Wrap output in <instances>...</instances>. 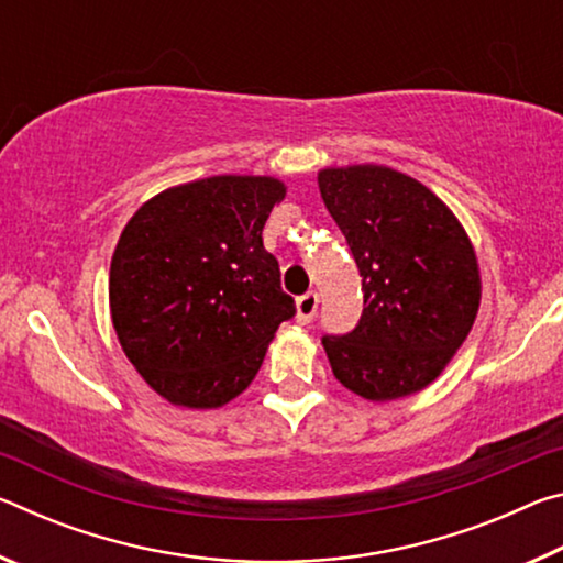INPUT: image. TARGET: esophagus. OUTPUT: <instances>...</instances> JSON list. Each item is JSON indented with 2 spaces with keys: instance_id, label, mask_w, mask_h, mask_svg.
Wrapping results in <instances>:
<instances>
[{
  "instance_id": "esophagus-1",
  "label": "esophagus",
  "mask_w": 563,
  "mask_h": 563,
  "mask_svg": "<svg viewBox=\"0 0 563 563\" xmlns=\"http://www.w3.org/2000/svg\"><path fill=\"white\" fill-rule=\"evenodd\" d=\"M318 305L320 295L316 290L300 295L298 302H295V320H298L300 325H308V322H312V318L318 316Z\"/></svg>"
}]
</instances>
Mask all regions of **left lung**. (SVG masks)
Returning <instances> with one entry per match:
<instances>
[{"label": "left lung", "instance_id": "obj_1", "mask_svg": "<svg viewBox=\"0 0 563 563\" xmlns=\"http://www.w3.org/2000/svg\"><path fill=\"white\" fill-rule=\"evenodd\" d=\"M318 186L365 290L357 328L322 338L332 375L369 402L415 395L476 320L482 275L470 235L440 196L395 168H322Z\"/></svg>", "mask_w": 563, "mask_h": 563}]
</instances>
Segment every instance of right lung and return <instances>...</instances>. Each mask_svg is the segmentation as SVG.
<instances>
[{
    "label": "right lung",
    "instance_id": "1",
    "mask_svg": "<svg viewBox=\"0 0 563 563\" xmlns=\"http://www.w3.org/2000/svg\"><path fill=\"white\" fill-rule=\"evenodd\" d=\"M288 188L211 176L161 190L131 216L109 271L121 350L170 405L216 409L253 383L295 300L263 225Z\"/></svg>",
    "mask_w": 563,
    "mask_h": 563
}]
</instances>
